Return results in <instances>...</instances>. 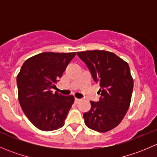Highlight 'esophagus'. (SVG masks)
<instances>
[{"mask_svg":"<svg viewBox=\"0 0 157 157\" xmlns=\"http://www.w3.org/2000/svg\"><path fill=\"white\" fill-rule=\"evenodd\" d=\"M80 99H77V98H75V102H76V103H78V102H80Z\"/></svg>","mask_w":157,"mask_h":157,"instance_id":"obj_1","label":"esophagus"}]
</instances>
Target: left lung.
I'll list each match as a JSON object with an SVG mask.
<instances>
[{
	"label": "left lung",
	"instance_id": "left-lung-1",
	"mask_svg": "<svg viewBox=\"0 0 157 157\" xmlns=\"http://www.w3.org/2000/svg\"><path fill=\"white\" fill-rule=\"evenodd\" d=\"M77 54L86 64L94 81L100 86L99 101H90L91 109L83 114L85 124L98 132H107L120 124L131 103L134 82L129 65L107 51Z\"/></svg>",
	"mask_w": 157,
	"mask_h": 157
}]
</instances>
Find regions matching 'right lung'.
<instances>
[{
    "instance_id": "obj_1",
    "label": "right lung",
    "mask_w": 157,
    "mask_h": 157,
    "mask_svg": "<svg viewBox=\"0 0 157 157\" xmlns=\"http://www.w3.org/2000/svg\"><path fill=\"white\" fill-rule=\"evenodd\" d=\"M76 52H42L26 60L17 77L18 99L23 112L39 130L61 128L74 102L72 95L52 93Z\"/></svg>"
}]
</instances>
